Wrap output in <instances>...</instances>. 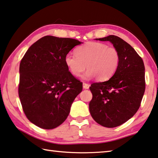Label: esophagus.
<instances>
[{
	"label": "esophagus",
	"instance_id": "esophagus-1",
	"mask_svg": "<svg viewBox=\"0 0 158 158\" xmlns=\"http://www.w3.org/2000/svg\"><path fill=\"white\" fill-rule=\"evenodd\" d=\"M83 88L84 89H88L89 88V84L86 83H83Z\"/></svg>",
	"mask_w": 158,
	"mask_h": 158
}]
</instances>
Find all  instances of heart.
I'll return each instance as SVG.
<instances>
[{
	"mask_svg": "<svg viewBox=\"0 0 158 158\" xmlns=\"http://www.w3.org/2000/svg\"><path fill=\"white\" fill-rule=\"evenodd\" d=\"M76 56L67 53L64 56V63L74 77H79L85 68H88L83 74L85 79L96 77L99 81L110 78L120 63L118 50L114 47L99 42H89L77 48Z\"/></svg>",
	"mask_w": 158,
	"mask_h": 158,
	"instance_id": "heart-1",
	"label": "heart"
}]
</instances>
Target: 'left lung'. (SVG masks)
I'll list each match as a JSON object with an SVG mask.
<instances>
[{
	"instance_id": "left-lung-1",
	"label": "left lung",
	"mask_w": 158,
	"mask_h": 158,
	"mask_svg": "<svg viewBox=\"0 0 158 158\" xmlns=\"http://www.w3.org/2000/svg\"><path fill=\"white\" fill-rule=\"evenodd\" d=\"M96 40L110 41L120 55L119 65L113 76L89 88L93 119L102 126L113 128L128 121L139 108L146 88L144 63L133 48L118 36L110 35Z\"/></svg>"
}]
</instances>
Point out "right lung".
<instances>
[{
    "label": "right lung",
    "instance_id": "1",
    "mask_svg": "<svg viewBox=\"0 0 158 158\" xmlns=\"http://www.w3.org/2000/svg\"><path fill=\"white\" fill-rule=\"evenodd\" d=\"M81 44L46 36L32 44L22 59L19 97L27 118L40 128L52 129L63 123L82 91V83L64 63V56Z\"/></svg>",
    "mask_w": 158,
    "mask_h": 158
}]
</instances>
